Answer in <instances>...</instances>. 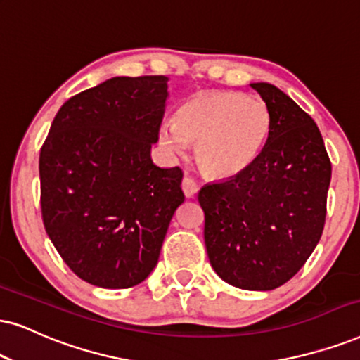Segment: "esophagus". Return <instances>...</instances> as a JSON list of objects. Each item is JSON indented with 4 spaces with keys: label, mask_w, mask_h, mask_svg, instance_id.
<instances>
[{
    "label": "esophagus",
    "mask_w": 360,
    "mask_h": 360,
    "mask_svg": "<svg viewBox=\"0 0 360 360\" xmlns=\"http://www.w3.org/2000/svg\"><path fill=\"white\" fill-rule=\"evenodd\" d=\"M181 186H183V191H184L186 198H193V195L199 191L198 183H195L193 177H189V176H184L183 184H181Z\"/></svg>",
    "instance_id": "1"
}]
</instances>
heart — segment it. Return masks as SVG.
Instances as JSON below:
<instances>
[{"label": "heart", "mask_w": 360, "mask_h": 360, "mask_svg": "<svg viewBox=\"0 0 360 360\" xmlns=\"http://www.w3.org/2000/svg\"><path fill=\"white\" fill-rule=\"evenodd\" d=\"M271 112L257 96L209 91L191 96L162 122L159 139L169 154H184L195 143V161L212 177H233L251 166L266 144Z\"/></svg>", "instance_id": "1"}]
</instances>
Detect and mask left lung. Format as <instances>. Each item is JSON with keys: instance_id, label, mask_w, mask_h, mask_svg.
<instances>
[{"instance_id": "left-lung-1", "label": "left lung", "mask_w": 360, "mask_h": 360, "mask_svg": "<svg viewBox=\"0 0 360 360\" xmlns=\"http://www.w3.org/2000/svg\"><path fill=\"white\" fill-rule=\"evenodd\" d=\"M271 112L266 144L243 172L199 191L204 243L227 284L272 290L306 264L326 224L330 159L316 122L269 83H252Z\"/></svg>"}]
</instances>
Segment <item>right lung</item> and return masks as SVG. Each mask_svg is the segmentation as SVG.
<instances>
[{
  "instance_id": "obj_1",
  "label": "right lung",
  "mask_w": 360,
  "mask_h": 360,
  "mask_svg": "<svg viewBox=\"0 0 360 360\" xmlns=\"http://www.w3.org/2000/svg\"><path fill=\"white\" fill-rule=\"evenodd\" d=\"M166 76L111 78L63 104L39 153L41 216L68 267L127 289L156 267L183 169L153 165Z\"/></svg>"
}]
</instances>
